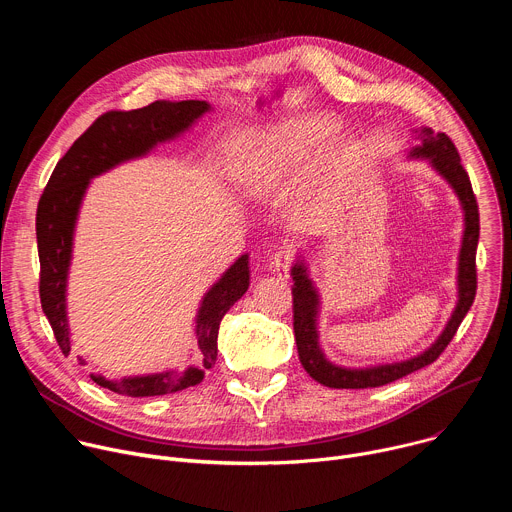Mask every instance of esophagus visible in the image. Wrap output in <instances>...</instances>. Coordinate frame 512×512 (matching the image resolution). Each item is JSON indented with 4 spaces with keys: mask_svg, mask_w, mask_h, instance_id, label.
Returning a JSON list of instances; mask_svg holds the SVG:
<instances>
[{
    "mask_svg": "<svg viewBox=\"0 0 512 512\" xmlns=\"http://www.w3.org/2000/svg\"><path fill=\"white\" fill-rule=\"evenodd\" d=\"M291 263H294V251L289 247H281L271 255V267L277 273L279 279H287L289 277V269Z\"/></svg>",
    "mask_w": 512,
    "mask_h": 512,
    "instance_id": "esophagus-1",
    "label": "esophagus"
}]
</instances>
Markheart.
I'll list each match as a JSON object with an SVG mask.
<instances>
[{"label": "heart", "mask_w": 512, "mask_h": 512, "mask_svg": "<svg viewBox=\"0 0 512 512\" xmlns=\"http://www.w3.org/2000/svg\"><path fill=\"white\" fill-rule=\"evenodd\" d=\"M326 135V123L316 119L253 135L233 168L239 190L255 200H277L289 194L310 176Z\"/></svg>", "instance_id": "obj_1"}]
</instances>
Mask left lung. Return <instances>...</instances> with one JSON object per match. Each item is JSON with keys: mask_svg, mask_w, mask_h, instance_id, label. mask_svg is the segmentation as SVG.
Returning <instances> with one entry per match:
<instances>
[{"mask_svg": "<svg viewBox=\"0 0 512 512\" xmlns=\"http://www.w3.org/2000/svg\"><path fill=\"white\" fill-rule=\"evenodd\" d=\"M413 133H415V139H419V145H415V148L409 152V156L427 160L437 174L446 178V182L458 194L464 210V235H462V247L458 257V304L444 332L437 336V340L421 354L401 362L377 364V367H367V369L338 367V364L330 362L324 356L318 342L320 296L316 291V285L310 279L304 259L296 261V265L291 267V277H294L291 294H294V334H296L298 354L306 373L324 387H330V389L381 387L427 367V364H431L452 342L454 334L458 332L462 320L466 318L476 298V283H478L476 281V247H478V235H480V216H478V204L472 192L468 172L460 162L456 145L446 133H433L429 127L413 129Z\"/></svg>", "mask_w": 512, "mask_h": 512, "instance_id": "1", "label": "left lung"}]
</instances>
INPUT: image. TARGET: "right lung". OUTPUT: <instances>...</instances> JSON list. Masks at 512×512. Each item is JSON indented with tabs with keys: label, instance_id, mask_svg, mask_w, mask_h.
<instances>
[{
	"label": "right lung",
	"instance_id": "obj_1",
	"mask_svg": "<svg viewBox=\"0 0 512 512\" xmlns=\"http://www.w3.org/2000/svg\"><path fill=\"white\" fill-rule=\"evenodd\" d=\"M210 111L206 101H156L133 111H107L101 115L56 164L36 212V239L40 257V302L52 326L54 338L66 356L70 332L66 318V277L72 257L77 216L89 182L133 158L150 154L158 143L178 137L192 123ZM249 287V255H241L202 298L196 316L198 367L184 373L164 371L145 377L107 381L101 375L91 379L119 395L156 397L194 387L216 362L218 326L231 306L243 298ZM85 364L83 358H79Z\"/></svg>",
	"mask_w": 512,
	"mask_h": 512
}]
</instances>
